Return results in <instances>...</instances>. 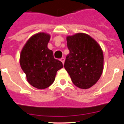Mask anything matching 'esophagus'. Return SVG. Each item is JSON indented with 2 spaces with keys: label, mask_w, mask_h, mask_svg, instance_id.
I'll return each mask as SVG.
<instances>
[{
  "label": "esophagus",
  "mask_w": 124,
  "mask_h": 124,
  "mask_svg": "<svg viewBox=\"0 0 124 124\" xmlns=\"http://www.w3.org/2000/svg\"><path fill=\"white\" fill-rule=\"evenodd\" d=\"M60 61L62 62V64H64V62H65V58H60Z\"/></svg>",
  "instance_id": "34e87169"
}]
</instances>
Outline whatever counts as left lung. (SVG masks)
Segmentation results:
<instances>
[{
	"label": "left lung",
	"mask_w": 124,
	"mask_h": 124,
	"mask_svg": "<svg viewBox=\"0 0 124 124\" xmlns=\"http://www.w3.org/2000/svg\"><path fill=\"white\" fill-rule=\"evenodd\" d=\"M70 53L64 68L74 84L90 88L97 82L104 69V54L98 43L87 34L78 33L66 38Z\"/></svg>",
	"instance_id": "8db88e82"
}]
</instances>
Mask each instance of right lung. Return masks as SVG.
<instances>
[{
    "mask_svg": "<svg viewBox=\"0 0 124 124\" xmlns=\"http://www.w3.org/2000/svg\"><path fill=\"white\" fill-rule=\"evenodd\" d=\"M51 36L38 33L28 39L20 55V64L30 85L43 89L54 82L56 72L63 68L62 63L53 56L47 47Z\"/></svg>",
    "mask_w": 124,
    "mask_h": 124,
    "instance_id": "add662e5",
    "label": "right lung"
}]
</instances>
